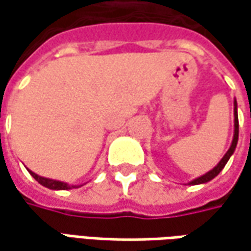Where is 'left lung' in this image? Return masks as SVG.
Segmentation results:
<instances>
[{"instance_id":"left-lung-1","label":"left lung","mask_w":251,"mask_h":251,"mask_svg":"<svg viewBox=\"0 0 251 251\" xmlns=\"http://www.w3.org/2000/svg\"><path fill=\"white\" fill-rule=\"evenodd\" d=\"M236 101H235V135H233V141H232V145H230V148L227 150V152L225 153V156L221 159V162L218 163L215 168L212 169L211 172H208L205 173L204 176H201V177L196 178V180H193L190 184H201V183H207L209 180H212V178L215 177L219 175V172L222 170V169L225 168V165H226V162L229 160V158L232 156V153H233V151L236 148V144H237V138H239V119H237V109H236Z\"/></svg>"}]
</instances>
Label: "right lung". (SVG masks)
Segmentation results:
<instances>
[{"instance_id": "1", "label": "right lung", "mask_w": 251, "mask_h": 251, "mask_svg": "<svg viewBox=\"0 0 251 251\" xmlns=\"http://www.w3.org/2000/svg\"><path fill=\"white\" fill-rule=\"evenodd\" d=\"M30 172V170H29ZM30 175L36 178V181H39L42 186L47 188H51V190H68V188L74 187V186H68V184H65L63 181H57V180H51V178H44L42 176H37L36 173L33 172H30Z\"/></svg>"}]
</instances>
